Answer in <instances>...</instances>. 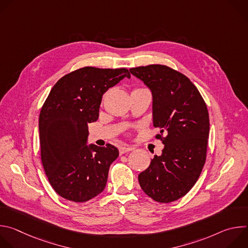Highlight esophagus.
Listing matches in <instances>:
<instances>
[{
  "label": "esophagus",
  "mask_w": 248,
  "mask_h": 248,
  "mask_svg": "<svg viewBox=\"0 0 248 248\" xmlns=\"http://www.w3.org/2000/svg\"><path fill=\"white\" fill-rule=\"evenodd\" d=\"M133 148L132 147H125V146H123V147H120V154L123 155L126 152H129V151H132Z\"/></svg>",
  "instance_id": "34e87169"
}]
</instances>
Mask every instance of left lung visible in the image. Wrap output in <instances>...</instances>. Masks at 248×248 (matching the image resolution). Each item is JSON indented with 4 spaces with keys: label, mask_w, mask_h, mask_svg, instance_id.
I'll return each instance as SVG.
<instances>
[{
    "label": "left lung",
    "mask_w": 248,
    "mask_h": 248,
    "mask_svg": "<svg viewBox=\"0 0 248 248\" xmlns=\"http://www.w3.org/2000/svg\"><path fill=\"white\" fill-rule=\"evenodd\" d=\"M129 70L152 91L153 125L161 129L155 138L165 144L162 155H155L139 173V185L153 200L173 202L193 187L206 161L210 129L206 103L188 78L168 65Z\"/></svg>",
    "instance_id": "1"
}]
</instances>
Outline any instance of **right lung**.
<instances>
[{"instance_id": "obj_1", "label": "right lung", "mask_w": 248, "mask_h": 248, "mask_svg": "<svg viewBox=\"0 0 248 248\" xmlns=\"http://www.w3.org/2000/svg\"><path fill=\"white\" fill-rule=\"evenodd\" d=\"M125 77L130 74L124 67L84 66L59 79L45 100L39 116L41 162L62 198L86 202L104 190L119 150L110 143L88 147V124L98 120L103 94Z\"/></svg>"}]
</instances>
